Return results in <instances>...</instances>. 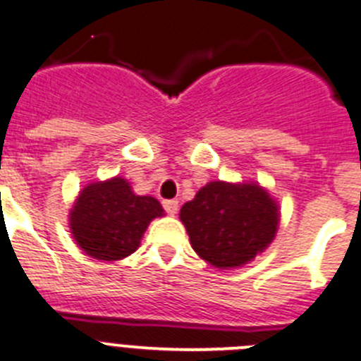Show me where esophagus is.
I'll use <instances>...</instances> for the list:
<instances>
[{
    "label": "esophagus",
    "mask_w": 361,
    "mask_h": 361,
    "mask_svg": "<svg viewBox=\"0 0 361 361\" xmlns=\"http://www.w3.org/2000/svg\"><path fill=\"white\" fill-rule=\"evenodd\" d=\"M164 209H165V212L171 214V216H174V214L178 212V200H165Z\"/></svg>",
    "instance_id": "obj_1"
}]
</instances>
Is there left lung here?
I'll list each match as a JSON object with an SVG mask.
<instances>
[{
  "mask_svg": "<svg viewBox=\"0 0 361 361\" xmlns=\"http://www.w3.org/2000/svg\"><path fill=\"white\" fill-rule=\"evenodd\" d=\"M194 252L221 269L248 264L274 241L279 204L259 183L210 181L181 207Z\"/></svg>",
  "mask_w": 361,
  "mask_h": 361,
  "instance_id": "left-lung-1",
  "label": "left lung"
}]
</instances>
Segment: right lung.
<instances>
[{
    "instance_id": "right-lung-1",
    "label": "right lung",
    "mask_w": 361,
    "mask_h": 361,
    "mask_svg": "<svg viewBox=\"0 0 361 361\" xmlns=\"http://www.w3.org/2000/svg\"><path fill=\"white\" fill-rule=\"evenodd\" d=\"M160 216V201L136 196L129 181L116 176L80 190L70 210V228L84 253L99 261H120L136 252L149 223Z\"/></svg>"
}]
</instances>
